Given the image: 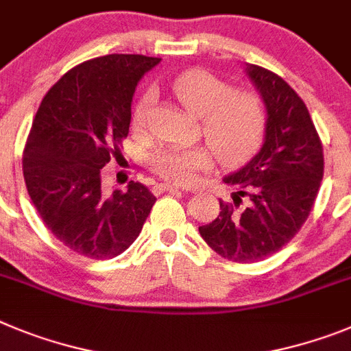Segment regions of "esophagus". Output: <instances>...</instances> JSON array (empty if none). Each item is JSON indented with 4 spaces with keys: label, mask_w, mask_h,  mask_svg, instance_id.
<instances>
[{
    "label": "esophagus",
    "mask_w": 351,
    "mask_h": 351,
    "mask_svg": "<svg viewBox=\"0 0 351 351\" xmlns=\"http://www.w3.org/2000/svg\"><path fill=\"white\" fill-rule=\"evenodd\" d=\"M158 191H164V193H175V191H182V187L178 185H173V184H160L157 185Z\"/></svg>",
    "instance_id": "obj_1"
}]
</instances>
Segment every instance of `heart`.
<instances>
[{
    "label": "heart",
    "instance_id": "heart-1",
    "mask_svg": "<svg viewBox=\"0 0 351 351\" xmlns=\"http://www.w3.org/2000/svg\"><path fill=\"white\" fill-rule=\"evenodd\" d=\"M171 90L180 106L199 118L203 136L222 164L239 166L260 148L267 129V112L256 95L234 91L205 70H189L178 75ZM152 104L154 93L146 91L134 109V127L145 125ZM150 166L162 178L189 184L197 173L212 167V155L205 148L169 146L152 157Z\"/></svg>",
    "mask_w": 351,
    "mask_h": 351
}]
</instances>
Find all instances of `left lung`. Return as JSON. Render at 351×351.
Instances as JSON below:
<instances>
[{"label": "left lung", "instance_id": "8db88e82", "mask_svg": "<svg viewBox=\"0 0 351 351\" xmlns=\"http://www.w3.org/2000/svg\"><path fill=\"white\" fill-rule=\"evenodd\" d=\"M245 75L267 111L260 152L224 176L233 203L199 233L213 251L237 263H254L285 247L302 228L323 178V148L306 104L277 74L245 63Z\"/></svg>", "mask_w": 351, "mask_h": 351}]
</instances>
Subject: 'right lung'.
I'll list each match as a JSON object with an SVG mask.
<instances>
[{
	"label": "right lung",
	"mask_w": 351,
	"mask_h": 351,
	"mask_svg": "<svg viewBox=\"0 0 351 351\" xmlns=\"http://www.w3.org/2000/svg\"><path fill=\"white\" fill-rule=\"evenodd\" d=\"M160 58L108 54L69 70L42 100L23 173L45 226L77 254L109 260L138 239L155 196L139 182L106 194L100 169L127 138L136 86Z\"/></svg>",
	"instance_id": "add662e5"
}]
</instances>
